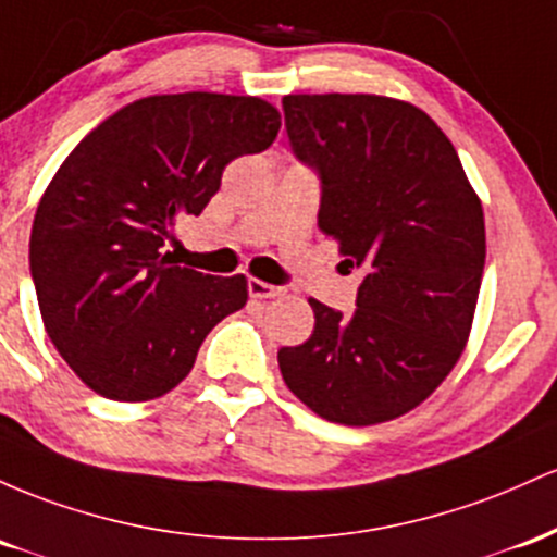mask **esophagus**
I'll use <instances>...</instances> for the list:
<instances>
[{
  "label": "esophagus",
  "instance_id": "esophagus-1",
  "mask_svg": "<svg viewBox=\"0 0 557 557\" xmlns=\"http://www.w3.org/2000/svg\"><path fill=\"white\" fill-rule=\"evenodd\" d=\"M247 286H249V297H255V299H273L284 292L281 286L265 284V281H260V278H249Z\"/></svg>",
  "mask_w": 557,
  "mask_h": 557
}]
</instances>
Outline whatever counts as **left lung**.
Here are the masks:
<instances>
[{
	"label": "left lung",
	"mask_w": 557,
	"mask_h": 557,
	"mask_svg": "<svg viewBox=\"0 0 557 557\" xmlns=\"http://www.w3.org/2000/svg\"><path fill=\"white\" fill-rule=\"evenodd\" d=\"M286 134L321 176L318 228L362 268L352 315L318 302L278 349L286 386L331 423L373 426L421 405L463 355L486 258L484 210L445 131L379 94H289Z\"/></svg>",
	"instance_id": "1"
}]
</instances>
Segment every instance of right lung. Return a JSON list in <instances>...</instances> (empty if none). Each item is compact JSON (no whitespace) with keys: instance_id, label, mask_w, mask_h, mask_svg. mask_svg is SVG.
<instances>
[{"instance_id":"obj_1","label":"right lung","mask_w":557,"mask_h":557,"mask_svg":"<svg viewBox=\"0 0 557 557\" xmlns=\"http://www.w3.org/2000/svg\"><path fill=\"white\" fill-rule=\"evenodd\" d=\"M260 97L186 91L136 99L78 141L30 228V276L49 339L97 395L162 397L189 376L215 323L247 305V278L208 276L162 252L199 215L223 168L276 139Z\"/></svg>"}]
</instances>
